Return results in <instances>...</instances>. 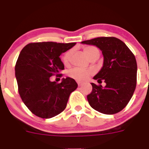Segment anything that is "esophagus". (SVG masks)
I'll return each instance as SVG.
<instances>
[{
	"mask_svg": "<svg viewBox=\"0 0 149 149\" xmlns=\"http://www.w3.org/2000/svg\"><path fill=\"white\" fill-rule=\"evenodd\" d=\"M77 83H78V85H79V86H81L82 85V83H81V82H79V81H78Z\"/></svg>",
	"mask_w": 149,
	"mask_h": 149,
	"instance_id": "esophagus-1",
	"label": "esophagus"
}]
</instances>
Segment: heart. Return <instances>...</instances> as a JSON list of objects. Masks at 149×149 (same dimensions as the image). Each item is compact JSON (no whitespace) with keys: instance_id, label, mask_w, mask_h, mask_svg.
I'll return each mask as SVG.
<instances>
[{"instance_id":"b5f03b06","label":"heart","mask_w":149,"mask_h":149,"mask_svg":"<svg viewBox=\"0 0 149 149\" xmlns=\"http://www.w3.org/2000/svg\"><path fill=\"white\" fill-rule=\"evenodd\" d=\"M84 52L86 55L88 57V59L92 57H100V50L94 46L84 47ZM71 52V50H68L64 54L63 57V62L65 65H68L69 63ZM91 73H92V71L90 70H85V69L80 68H74L68 72V76L79 81H84L88 79V76Z\"/></svg>"}]
</instances>
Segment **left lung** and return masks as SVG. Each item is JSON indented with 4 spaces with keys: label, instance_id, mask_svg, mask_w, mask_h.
<instances>
[{
    "label": "left lung",
    "instance_id": "1",
    "mask_svg": "<svg viewBox=\"0 0 149 149\" xmlns=\"http://www.w3.org/2000/svg\"><path fill=\"white\" fill-rule=\"evenodd\" d=\"M100 48L104 57L103 66L94 77L99 84L91 83L92 91L87 96L90 106L95 110L113 115L125 107L136 86L137 63L133 52L116 37H97L81 42Z\"/></svg>",
    "mask_w": 149,
    "mask_h": 149
}]
</instances>
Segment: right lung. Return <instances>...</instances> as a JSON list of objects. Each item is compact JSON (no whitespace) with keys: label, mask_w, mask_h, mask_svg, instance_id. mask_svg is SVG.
<instances>
[{"label":"right lung","mask_w":149,"mask_h":149,"mask_svg":"<svg viewBox=\"0 0 149 149\" xmlns=\"http://www.w3.org/2000/svg\"><path fill=\"white\" fill-rule=\"evenodd\" d=\"M53 42L29 43L21 51L16 66L15 76L22 101L28 109L42 118H51L65 109L70 93L77 88L76 81L70 77L60 84L51 81L53 75L64 65L60 55L76 45Z\"/></svg>","instance_id":"add662e5"}]
</instances>
